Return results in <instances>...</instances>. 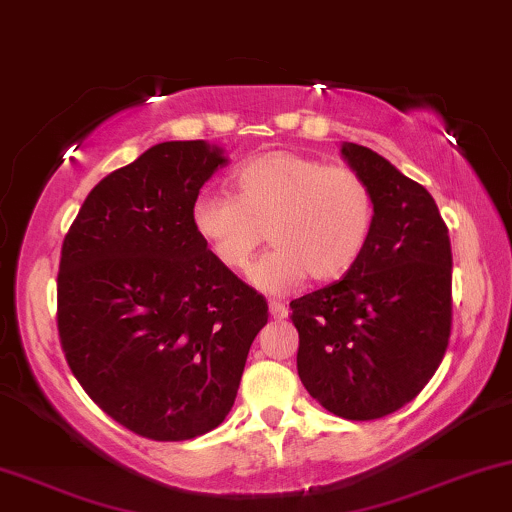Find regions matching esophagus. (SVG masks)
<instances>
[{"label": "esophagus", "mask_w": 512, "mask_h": 512, "mask_svg": "<svg viewBox=\"0 0 512 512\" xmlns=\"http://www.w3.org/2000/svg\"><path fill=\"white\" fill-rule=\"evenodd\" d=\"M269 313L274 320H281L288 316V306H285V302H281V299H274V302H269Z\"/></svg>", "instance_id": "esophagus-1"}]
</instances>
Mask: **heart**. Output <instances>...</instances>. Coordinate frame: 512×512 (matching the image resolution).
<instances>
[{
	"mask_svg": "<svg viewBox=\"0 0 512 512\" xmlns=\"http://www.w3.org/2000/svg\"><path fill=\"white\" fill-rule=\"evenodd\" d=\"M234 196L203 192L192 227L224 269L243 274L264 243L276 245L250 271L264 292L297 288L306 276L337 281L356 267L374 227V196L356 170L297 152H267L231 175Z\"/></svg>",
	"mask_w": 512,
	"mask_h": 512,
	"instance_id": "1",
	"label": "heart"
}]
</instances>
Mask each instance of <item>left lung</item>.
Instances as JSON below:
<instances>
[{
	"label": "left lung",
	"instance_id": "1",
	"mask_svg": "<svg viewBox=\"0 0 512 512\" xmlns=\"http://www.w3.org/2000/svg\"><path fill=\"white\" fill-rule=\"evenodd\" d=\"M374 196L367 248L342 281L292 299L297 372L327 412L386 417L417 398L452 327V248L433 196L391 161L344 142Z\"/></svg>",
	"mask_w": 512,
	"mask_h": 512
}]
</instances>
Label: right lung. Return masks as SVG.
I'll return each instance as SVG.
<instances>
[{"label":"right lung","instance_id":"1","mask_svg":"<svg viewBox=\"0 0 512 512\" xmlns=\"http://www.w3.org/2000/svg\"><path fill=\"white\" fill-rule=\"evenodd\" d=\"M224 163L206 140L149 147L91 189L60 252L67 365L102 412L149 440L222 424L269 318L267 299L192 227V203Z\"/></svg>","mask_w":512,"mask_h":512}]
</instances>
